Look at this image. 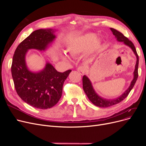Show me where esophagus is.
I'll return each mask as SVG.
<instances>
[{"label": "esophagus", "instance_id": "34e87169", "mask_svg": "<svg viewBox=\"0 0 146 146\" xmlns=\"http://www.w3.org/2000/svg\"><path fill=\"white\" fill-rule=\"evenodd\" d=\"M86 67L84 66H81L79 67L78 68V71L80 73V74H85L86 73Z\"/></svg>", "mask_w": 146, "mask_h": 146}]
</instances>
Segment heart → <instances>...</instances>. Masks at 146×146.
<instances>
[{
    "label": "heart",
    "mask_w": 146,
    "mask_h": 146,
    "mask_svg": "<svg viewBox=\"0 0 146 146\" xmlns=\"http://www.w3.org/2000/svg\"><path fill=\"white\" fill-rule=\"evenodd\" d=\"M100 46V42L95 38L93 34H87L82 35L69 42L67 45L66 52L72 56H76L85 52L90 47L92 51L98 50ZM64 60L67 59L66 55H62Z\"/></svg>",
    "instance_id": "b5f03b06"
}]
</instances>
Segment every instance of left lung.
Listing matches in <instances>:
<instances>
[{
  "mask_svg": "<svg viewBox=\"0 0 146 146\" xmlns=\"http://www.w3.org/2000/svg\"><path fill=\"white\" fill-rule=\"evenodd\" d=\"M110 29L112 32V34L115 35V38H117V40L119 42H122L124 44L127 45L128 47H129L132 49L135 55L137 57V61H136V64L135 66V70L134 72V78L133 80L131 82V84L129 86V88L124 92V94H122L120 96L116 99H104L103 98H101L99 96L95 91L92 85V83L90 80L89 79V78L87 77L86 76L84 75L83 76V88L84 91L88 97L90 101V102L94 104L95 105L101 107V108H107V107L111 106L112 105H116L119 102H121L122 101H123L124 99L127 97L130 91L133 88L135 83L137 80L138 76V67H139V56H138L136 49L135 48V46L133 44V43L128 39V38L125 37L123 34L119 32L118 31L116 30L115 29H113L111 28Z\"/></svg>",
  "mask_w": 146,
  "mask_h": 146,
  "instance_id": "8db88e82",
  "label": "left lung"
}]
</instances>
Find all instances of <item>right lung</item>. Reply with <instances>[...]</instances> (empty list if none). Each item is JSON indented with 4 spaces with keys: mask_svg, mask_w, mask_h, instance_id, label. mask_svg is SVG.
I'll return each instance as SVG.
<instances>
[{
    "mask_svg": "<svg viewBox=\"0 0 146 146\" xmlns=\"http://www.w3.org/2000/svg\"><path fill=\"white\" fill-rule=\"evenodd\" d=\"M54 33L52 29L34 31L18 45L12 59L11 72L18 95L25 102L38 109L50 108L58 102L64 82L72 71L58 72L48 62L38 72H31L27 66V51L30 49L45 51L56 38Z\"/></svg>",
    "mask_w": 146,
    "mask_h": 146,
    "instance_id": "1",
    "label": "right lung"
}]
</instances>
